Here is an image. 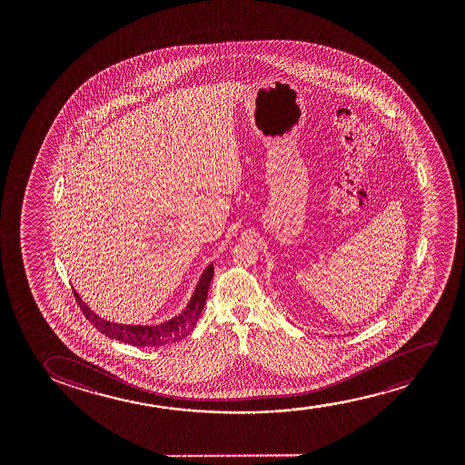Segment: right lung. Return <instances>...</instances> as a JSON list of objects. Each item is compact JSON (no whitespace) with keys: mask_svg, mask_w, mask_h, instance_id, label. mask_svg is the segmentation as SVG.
<instances>
[{"mask_svg":"<svg viewBox=\"0 0 465 465\" xmlns=\"http://www.w3.org/2000/svg\"><path fill=\"white\" fill-rule=\"evenodd\" d=\"M213 274H214V265L210 263L208 267L204 268L203 273L200 276L195 291L192 293L191 300L185 305L184 310L179 312L178 316H174L170 321H165L163 324L159 325H132L111 322V321L100 318L98 314L92 312L89 306L84 303L83 299L79 297V293L74 289H73V292H74L77 305L84 312V316L89 319L90 324L94 325L96 331H102L106 337L119 340L122 343L140 346V348L141 346L143 348L144 346H153V348L157 346L159 348L163 344L176 343L193 331L200 314L203 312Z\"/></svg>","mask_w":465,"mask_h":465,"instance_id":"add662e5","label":"right lung"}]
</instances>
